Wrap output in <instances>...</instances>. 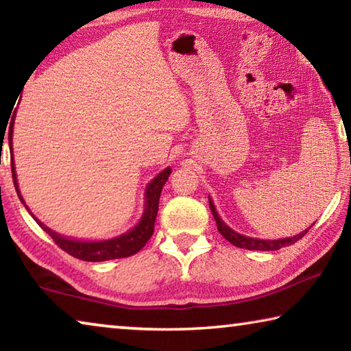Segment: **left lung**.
Returning <instances> with one entry per match:
<instances>
[{"mask_svg":"<svg viewBox=\"0 0 351 351\" xmlns=\"http://www.w3.org/2000/svg\"><path fill=\"white\" fill-rule=\"evenodd\" d=\"M209 206H210V210H212V215L215 218L217 221V228H218V232L221 234L226 240L229 243H232L234 246L237 247H241V249H249V251H277V249L285 247V246H291L294 245L297 240H300L302 237H304L310 228L305 229L304 232L297 234L294 237H289V239H280V240H260V239H251V237H246V235H241L239 232H235L229 228L228 224H226L221 218L218 217V212L215 209V206H213L212 199L209 197Z\"/></svg>","mask_w":351,"mask_h":351,"instance_id":"obj_1","label":"left lung"}]
</instances>
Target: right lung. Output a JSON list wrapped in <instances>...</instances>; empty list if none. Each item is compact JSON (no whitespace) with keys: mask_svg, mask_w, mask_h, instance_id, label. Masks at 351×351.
Instances as JSON below:
<instances>
[{"mask_svg":"<svg viewBox=\"0 0 351 351\" xmlns=\"http://www.w3.org/2000/svg\"><path fill=\"white\" fill-rule=\"evenodd\" d=\"M14 119L12 116V125L9 130V141L12 139V133H14ZM12 145V142H9ZM12 178H14V186L16 193H19V198L21 203L25 204V199H23L19 182H16V173H15V164L14 158H12ZM171 173V169L167 167L162 170L152 182L147 186L145 190V209L142 213L141 221L134 226L132 230H128L127 234H122L121 237H116V239L111 240H104V241H82V240H74V239H66L60 234L51 230L47 226H45L37 218L32 215V212H29L34 217L35 221L40 224V228L45 230L46 234H49L52 240L57 243L58 247H62L64 252H68L73 257L83 260V261H105V260H114V258H123L130 257L136 252H139L142 247L145 246V243L150 240L154 230V219L158 215V207H159V197H161L162 187L165 181L169 180ZM26 206V204H25ZM27 209V206H26ZM29 210V209H27Z\"/></svg>","mask_w":351,"mask_h":351,"instance_id":"right-lung-1","label":"right lung"}]
</instances>
